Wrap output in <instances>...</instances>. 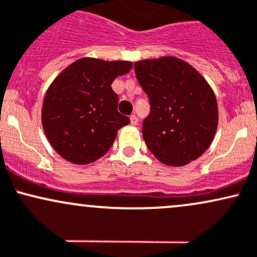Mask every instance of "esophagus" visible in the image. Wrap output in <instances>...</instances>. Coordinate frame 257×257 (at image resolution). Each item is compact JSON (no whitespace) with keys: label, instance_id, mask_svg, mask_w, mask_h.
<instances>
[{"label":"esophagus","instance_id":"34e87169","mask_svg":"<svg viewBox=\"0 0 257 257\" xmlns=\"http://www.w3.org/2000/svg\"><path fill=\"white\" fill-rule=\"evenodd\" d=\"M130 121H131L132 125H135V126H136L137 123H138V119H137V116H136V115H135V114L130 116Z\"/></svg>","mask_w":257,"mask_h":257}]
</instances>
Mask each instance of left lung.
Returning <instances> with one entry per match:
<instances>
[{
	"instance_id": "8db88e82",
	"label": "left lung",
	"mask_w": 257,
	"mask_h": 257,
	"mask_svg": "<svg viewBox=\"0 0 257 257\" xmlns=\"http://www.w3.org/2000/svg\"><path fill=\"white\" fill-rule=\"evenodd\" d=\"M135 73L151 103L142 125L144 142L169 166H183L204 154L218 123L215 93L191 64L176 57L135 63Z\"/></svg>"
}]
</instances>
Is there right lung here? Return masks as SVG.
<instances>
[{
  "mask_svg": "<svg viewBox=\"0 0 257 257\" xmlns=\"http://www.w3.org/2000/svg\"><path fill=\"white\" fill-rule=\"evenodd\" d=\"M131 68L127 60L81 58L53 80L43 99L41 120L48 142L60 157L86 165L109 151L117 131L130 122L117 111L119 98L111 82Z\"/></svg>",
  "mask_w": 257,
  "mask_h": 257,
  "instance_id": "add662e5",
  "label": "right lung"
}]
</instances>
